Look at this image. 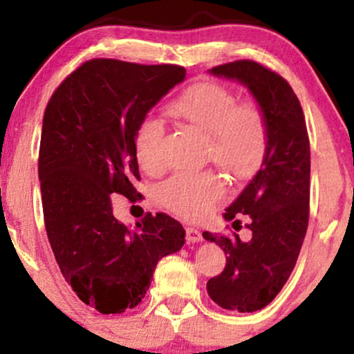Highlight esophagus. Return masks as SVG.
Segmentation results:
<instances>
[{
  "instance_id": "1",
  "label": "esophagus",
  "mask_w": 354,
  "mask_h": 354,
  "mask_svg": "<svg viewBox=\"0 0 354 354\" xmlns=\"http://www.w3.org/2000/svg\"><path fill=\"white\" fill-rule=\"evenodd\" d=\"M186 239H188V243H198V241H201V239H203L201 231L196 230V228H191V226H188V228H186Z\"/></svg>"
}]
</instances>
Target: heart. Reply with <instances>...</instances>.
<instances>
[{
	"label": "heart",
	"instance_id": "heart-1",
	"mask_svg": "<svg viewBox=\"0 0 354 354\" xmlns=\"http://www.w3.org/2000/svg\"><path fill=\"white\" fill-rule=\"evenodd\" d=\"M166 111L205 133V158L230 176L245 180L261 165L270 124L265 109L256 101H236L228 88L213 81H200L174 98ZM163 138L165 126L156 118H145L138 124L135 154L146 173L156 174L163 169ZM221 196L223 183L213 171L178 173L160 188L161 205L186 219L205 218Z\"/></svg>",
	"mask_w": 354,
	"mask_h": 354
}]
</instances>
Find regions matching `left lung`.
<instances>
[{"instance_id":"left-lung-1","label":"left lung","mask_w":354,"mask_h":354,"mask_svg":"<svg viewBox=\"0 0 354 354\" xmlns=\"http://www.w3.org/2000/svg\"><path fill=\"white\" fill-rule=\"evenodd\" d=\"M246 84L270 124L261 169L226 209L225 219L246 214L250 241L239 234L205 231L226 253V266L211 278L209 298L230 311L263 310L281 291L296 265L310 219V138L298 96L281 75L253 59H238L211 70Z\"/></svg>"}]
</instances>
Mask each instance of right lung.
I'll use <instances>...</instances> for the list:
<instances>
[{"instance_id":"1","label":"right lung","mask_w":354,"mask_h":354,"mask_svg":"<svg viewBox=\"0 0 354 354\" xmlns=\"http://www.w3.org/2000/svg\"><path fill=\"white\" fill-rule=\"evenodd\" d=\"M185 76L178 64L88 59L44 109L38 174L48 239L66 283L103 315L140 304L158 261L185 245L181 223L166 213H146L128 230L111 203V194L143 200L135 131Z\"/></svg>"}]
</instances>
